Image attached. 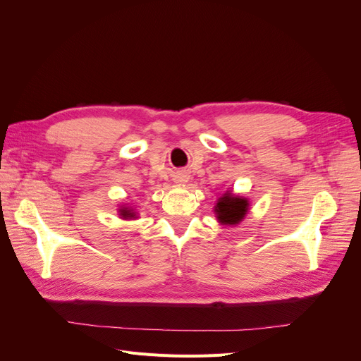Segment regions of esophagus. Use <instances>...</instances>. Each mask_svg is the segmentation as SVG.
<instances>
[{"instance_id":"34e87169","label":"esophagus","mask_w":361,"mask_h":361,"mask_svg":"<svg viewBox=\"0 0 361 361\" xmlns=\"http://www.w3.org/2000/svg\"><path fill=\"white\" fill-rule=\"evenodd\" d=\"M179 182H185V180H179Z\"/></svg>"}]
</instances>
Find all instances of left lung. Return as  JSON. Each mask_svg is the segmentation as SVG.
<instances>
[{
    "label": "left lung",
    "instance_id": "8db88e82",
    "mask_svg": "<svg viewBox=\"0 0 361 361\" xmlns=\"http://www.w3.org/2000/svg\"><path fill=\"white\" fill-rule=\"evenodd\" d=\"M250 211V202L247 197L235 194L232 191H226L221 197L216 199L214 206V212L218 223L221 226H238Z\"/></svg>",
    "mask_w": 361,
    "mask_h": 361
}]
</instances>
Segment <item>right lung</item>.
Here are the masks:
<instances>
[{"mask_svg": "<svg viewBox=\"0 0 361 361\" xmlns=\"http://www.w3.org/2000/svg\"><path fill=\"white\" fill-rule=\"evenodd\" d=\"M118 216L122 218V220H137L138 218V212L134 206H129V204H120L118 209H117Z\"/></svg>", "mask_w": 361, "mask_h": 361, "instance_id": "1", "label": "right lung"}]
</instances>
